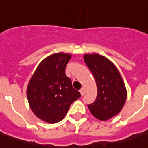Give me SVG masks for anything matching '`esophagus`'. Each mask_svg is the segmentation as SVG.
<instances>
[{
  "mask_svg": "<svg viewBox=\"0 0 148 148\" xmlns=\"http://www.w3.org/2000/svg\"><path fill=\"white\" fill-rule=\"evenodd\" d=\"M79 91H80V94H81V95H84V93H85V90H84V88H82V89H81V90H80Z\"/></svg>",
  "mask_w": 148,
  "mask_h": 148,
  "instance_id": "1",
  "label": "esophagus"
}]
</instances>
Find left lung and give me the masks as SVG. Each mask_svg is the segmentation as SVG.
<instances>
[{
	"label": "left lung",
	"mask_w": 148,
	"mask_h": 148,
	"mask_svg": "<svg viewBox=\"0 0 148 148\" xmlns=\"http://www.w3.org/2000/svg\"><path fill=\"white\" fill-rule=\"evenodd\" d=\"M84 62L97 85L95 100L88 105L91 114L100 121L115 116L126 100L125 84L117 69L109 59L99 54H84Z\"/></svg>",
	"instance_id": "obj_1"
}]
</instances>
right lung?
<instances>
[{"label": "right lung", "instance_id": "right-lung-1", "mask_svg": "<svg viewBox=\"0 0 148 148\" xmlns=\"http://www.w3.org/2000/svg\"><path fill=\"white\" fill-rule=\"evenodd\" d=\"M70 58L71 55L66 53H54L46 58L28 84L27 95L32 110L48 123L63 120L71 104L81 96L65 74Z\"/></svg>", "mask_w": 148, "mask_h": 148}]
</instances>
